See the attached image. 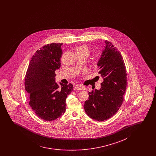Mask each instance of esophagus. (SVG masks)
I'll use <instances>...</instances> for the list:
<instances>
[{"label": "esophagus", "instance_id": "1", "mask_svg": "<svg viewBox=\"0 0 156 156\" xmlns=\"http://www.w3.org/2000/svg\"><path fill=\"white\" fill-rule=\"evenodd\" d=\"M86 89L85 87L83 86H81V85H77L74 87L75 90H85Z\"/></svg>", "mask_w": 156, "mask_h": 156}]
</instances>
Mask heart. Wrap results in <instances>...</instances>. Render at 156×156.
I'll list each match as a JSON object with an SVG mask.
<instances>
[{
	"instance_id": "obj_1",
	"label": "heart",
	"mask_w": 156,
	"mask_h": 156,
	"mask_svg": "<svg viewBox=\"0 0 156 156\" xmlns=\"http://www.w3.org/2000/svg\"><path fill=\"white\" fill-rule=\"evenodd\" d=\"M78 51H86V52H87L89 54V47L86 46H81L80 47H78L76 50V52H78Z\"/></svg>"
}]
</instances>
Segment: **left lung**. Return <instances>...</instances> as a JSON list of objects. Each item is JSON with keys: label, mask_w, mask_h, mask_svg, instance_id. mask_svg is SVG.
Instances as JSON below:
<instances>
[{"label": "left lung", "mask_w": 156, "mask_h": 156, "mask_svg": "<svg viewBox=\"0 0 156 156\" xmlns=\"http://www.w3.org/2000/svg\"><path fill=\"white\" fill-rule=\"evenodd\" d=\"M105 46L97 65L104 81L99 90L89 92L84 109L87 115L97 121H104L118 112L123 101L127 85L126 67L121 52L110 42Z\"/></svg>", "instance_id": "left-lung-1"}]
</instances>
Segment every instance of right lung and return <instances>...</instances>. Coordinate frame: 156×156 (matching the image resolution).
Masks as SVG:
<instances>
[{
    "mask_svg": "<svg viewBox=\"0 0 156 156\" xmlns=\"http://www.w3.org/2000/svg\"><path fill=\"white\" fill-rule=\"evenodd\" d=\"M63 43L47 44L31 58L25 76V89L29 105L39 118L51 121L60 117L66 109V99L73 90L71 83L55 82V71L61 67Z\"/></svg>",
    "mask_w": 156,
    "mask_h": 156,
    "instance_id": "obj_1",
    "label": "right lung"
}]
</instances>
